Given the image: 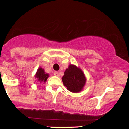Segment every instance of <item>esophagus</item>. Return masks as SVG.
<instances>
[{
    "label": "esophagus",
    "mask_w": 129,
    "mask_h": 129,
    "mask_svg": "<svg viewBox=\"0 0 129 129\" xmlns=\"http://www.w3.org/2000/svg\"><path fill=\"white\" fill-rule=\"evenodd\" d=\"M54 76H59V73L57 72H54Z\"/></svg>",
    "instance_id": "obj_1"
}]
</instances>
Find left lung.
<instances>
[{"instance_id":"left-lung-1","label":"left lung","mask_w":129,"mask_h":129,"mask_svg":"<svg viewBox=\"0 0 129 129\" xmlns=\"http://www.w3.org/2000/svg\"><path fill=\"white\" fill-rule=\"evenodd\" d=\"M62 82L69 91L77 93L82 90L86 79L81 69L73 65H70L64 72Z\"/></svg>"}]
</instances>
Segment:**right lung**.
<instances>
[{"mask_svg": "<svg viewBox=\"0 0 129 129\" xmlns=\"http://www.w3.org/2000/svg\"><path fill=\"white\" fill-rule=\"evenodd\" d=\"M48 76H48V74L45 73L44 69H42V68H39L38 70V72H37L36 75V78H38V81H40V82H45Z\"/></svg>", "mask_w": 129, "mask_h": 129, "instance_id": "right-lung-1", "label": "right lung"}]
</instances>
